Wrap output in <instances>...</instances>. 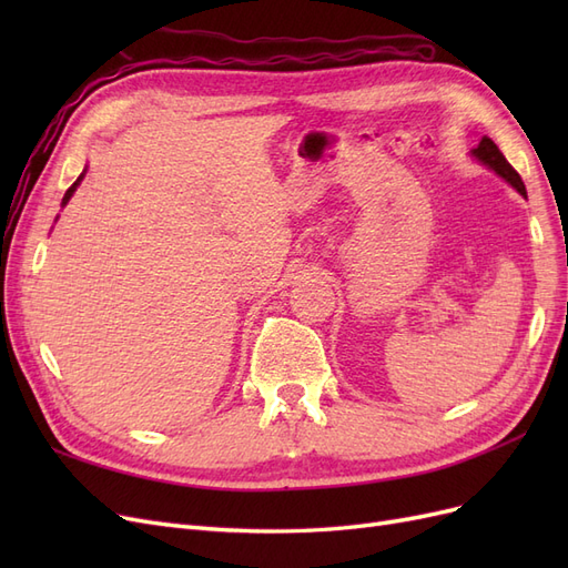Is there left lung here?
<instances>
[{
    "mask_svg": "<svg viewBox=\"0 0 568 568\" xmlns=\"http://www.w3.org/2000/svg\"><path fill=\"white\" fill-rule=\"evenodd\" d=\"M471 156L478 163H484L488 170H493L497 178H503L507 184H511L521 196H526V186H524L519 173L507 163V159L503 156V151L497 149V144L490 140V136H480L478 146L471 149Z\"/></svg>",
    "mask_w": 568,
    "mask_h": 568,
    "instance_id": "1",
    "label": "left lung"
}]
</instances>
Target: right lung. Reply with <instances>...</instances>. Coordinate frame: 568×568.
<instances>
[{"label":"right lung","instance_id":"1","mask_svg":"<svg viewBox=\"0 0 568 568\" xmlns=\"http://www.w3.org/2000/svg\"><path fill=\"white\" fill-rule=\"evenodd\" d=\"M84 173H88V168H84V170H82V173H80V178H78V180H75V182H73L71 186H68V192H65V196H63V201H61V209H63V205H65L68 201H71V196L75 194V189H78V186H80V182L84 180Z\"/></svg>","mask_w":568,"mask_h":568}]
</instances>
